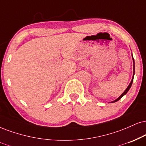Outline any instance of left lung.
<instances>
[{
  "instance_id": "obj_1",
  "label": "left lung",
  "mask_w": 146,
  "mask_h": 146,
  "mask_svg": "<svg viewBox=\"0 0 146 146\" xmlns=\"http://www.w3.org/2000/svg\"><path fill=\"white\" fill-rule=\"evenodd\" d=\"M132 57H133V78H132V80H131V82H130V84H129V86H128V87H127V89H125V91H124V92H123V93H122V95H120V96L119 97V98H117L116 100L113 101V102H118V100H120V99H121L122 98H123V97L124 96V95H125V94H127V93L128 92V91H129V90L130 89V88H131V85H132L133 81V77H134V74H135V61H134L133 57V55H132Z\"/></svg>"
}]
</instances>
